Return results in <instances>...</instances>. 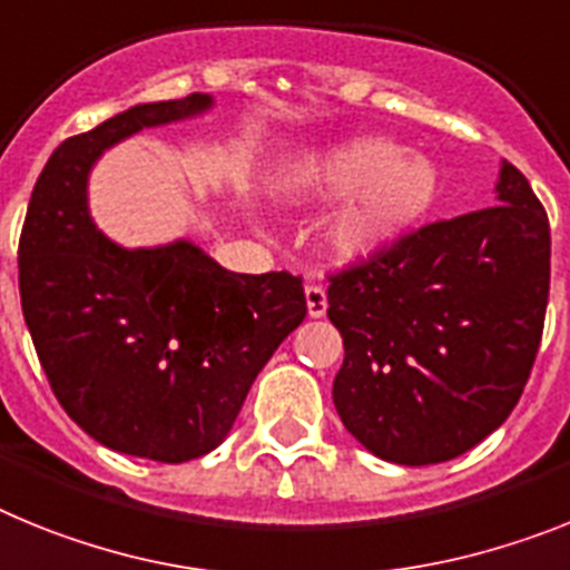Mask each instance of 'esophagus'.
I'll use <instances>...</instances> for the list:
<instances>
[{"label":"esophagus","instance_id":"1","mask_svg":"<svg viewBox=\"0 0 570 570\" xmlns=\"http://www.w3.org/2000/svg\"><path fill=\"white\" fill-rule=\"evenodd\" d=\"M304 295H306V313H309V318H324V315H326V292H324V286L309 284L304 289Z\"/></svg>","mask_w":570,"mask_h":570}]
</instances>
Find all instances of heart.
<instances>
[{
	"label": "heart",
	"mask_w": 570,
	"mask_h": 570,
	"mask_svg": "<svg viewBox=\"0 0 570 570\" xmlns=\"http://www.w3.org/2000/svg\"><path fill=\"white\" fill-rule=\"evenodd\" d=\"M439 189V166L387 135L326 142L272 171V191L289 206L341 200L321 232L324 249L341 264L393 249L433 209Z\"/></svg>",
	"instance_id": "obj_1"
}]
</instances>
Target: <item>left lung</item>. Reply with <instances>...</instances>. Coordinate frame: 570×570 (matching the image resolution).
<instances>
[{"label": "left lung", "mask_w": 570, "mask_h": 570, "mask_svg": "<svg viewBox=\"0 0 570 570\" xmlns=\"http://www.w3.org/2000/svg\"><path fill=\"white\" fill-rule=\"evenodd\" d=\"M330 281L344 428L384 462H448L511 415L531 375L551 284L548 215L502 160L497 206L422 226Z\"/></svg>", "instance_id": "8db88e82"}]
</instances>
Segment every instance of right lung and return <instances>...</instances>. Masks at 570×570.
<instances>
[{
	"label": "right lung",
	"instance_id": "add662e5",
	"mask_svg": "<svg viewBox=\"0 0 570 570\" xmlns=\"http://www.w3.org/2000/svg\"><path fill=\"white\" fill-rule=\"evenodd\" d=\"M212 106L209 94L142 102L59 142L19 237L24 324L62 410L94 442L166 464L224 442L306 315L289 272H229L191 240L128 249L94 224L88 175L108 148Z\"/></svg>",
	"mask_w": 570,
	"mask_h": 570
}]
</instances>
